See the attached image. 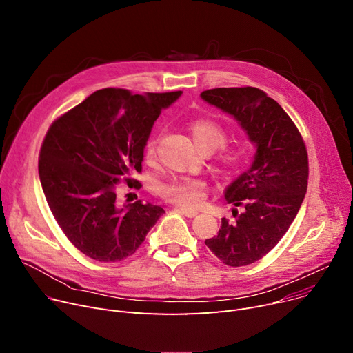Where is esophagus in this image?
I'll use <instances>...</instances> for the list:
<instances>
[{"mask_svg": "<svg viewBox=\"0 0 353 353\" xmlns=\"http://www.w3.org/2000/svg\"><path fill=\"white\" fill-rule=\"evenodd\" d=\"M176 210L179 211V212H182L183 215L185 216H188V218H194L195 215H198V211H195V210H188V208H181V207H176Z\"/></svg>", "mask_w": 353, "mask_h": 353, "instance_id": "1", "label": "esophagus"}]
</instances>
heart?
I'll return each instance as SVG.
<instances>
[{"instance_id": "heart-1", "label": "heart", "mask_w": 353, "mask_h": 353, "mask_svg": "<svg viewBox=\"0 0 353 353\" xmlns=\"http://www.w3.org/2000/svg\"><path fill=\"white\" fill-rule=\"evenodd\" d=\"M195 146L204 154L214 152L220 147L212 158V170L216 175L230 178L236 175L248 158V145L245 142H236L224 145L227 142L225 129L212 119H195L188 126ZM158 138H149L143 148V159L146 163L152 165L157 161L158 154ZM205 183L199 179H171L161 183L158 192L161 198L171 204L182 208L198 207L205 196Z\"/></svg>"}]
</instances>
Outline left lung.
Listing matches in <instances>:
<instances>
[{
	"instance_id": "left-lung-1",
	"label": "left lung",
	"mask_w": 353,
	"mask_h": 353,
	"mask_svg": "<svg viewBox=\"0 0 353 353\" xmlns=\"http://www.w3.org/2000/svg\"><path fill=\"white\" fill-rule=\"evenodd\" d=\"M205 102L232 114L257 145L250 170L225 190L236 223L223 218L207 247L230 267L253 264L277 245L303 203L309 157L303 137L274 99L257 88H216L201 93Z\"/></svg>"
}]
</instances>
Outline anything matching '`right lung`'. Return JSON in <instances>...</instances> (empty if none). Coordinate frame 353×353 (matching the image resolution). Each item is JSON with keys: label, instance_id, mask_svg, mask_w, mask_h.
Masks as SVG:
<instances>
[{"label": "right lung", "instance_id": "add662e5", "mask_svg": "<svg viewBox=\"0 0 353 353\" xmlns=\"http://www.w3.org/2000/svg\"><path fill=\"white\" fill-rule=\"evenodd\" d=\"M181 92L132 94L106 88L50 125L39 155L47 204L64 236L83 254L121 261L135 253L165 212L141 199L121 205L117 185H142L143 148L161 110Z\"/></svg>", "mask_w": 353, "mask_h": 353}]
</instances>
